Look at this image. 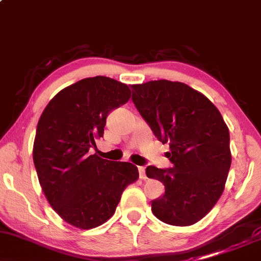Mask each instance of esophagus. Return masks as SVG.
<instances>
[{"instance_id": "34e87169", "label": "esophagus", "mask_w": 261, "mask_h": 261, "mask_svg": "<svg viewBox=\"0 0 261 261\" xmlns=\"http://www.w3.org/2000/svg\"><path fill=\"white\" fill-rule=\"evenodd\" d=\"M139 175L141 180L146 178V169H144V166H139Z\"/></svg>"}]
</instances>
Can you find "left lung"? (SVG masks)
<instances>
[{"mask_svg":"<svg viewBox=\"0 0 261 261\" xmlns=\"http://www.w3.org/2000/svg\"><path fill=\"white\" fill-rule=\"evenodd\" d=\"M133 102L154 136L169 143L172 168L147 166L165 193L152 200L159 220L190 226L203 219L224 192L231 166L230 133L220 112L184 83L154 80L133 85Z\"/></svg>","mask_w":261,"mask_h":261,"instance_id":"obj_1","label":"left lung"}]
</instances>
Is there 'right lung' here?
<instances>
[{
    "mask_svg": "<svg viewBox=\"0 0 261 261\" xmlns=\"http://www.w3.org/2000/svg\"><path fill=\"white\" fill-rule=\"evenodd\" d=\"M130 96L127 85L117 80L86 77L59 91L40 117L33 158L41 188L63 220L81 230L109 220L125 188L139 178L131 163L89 153L109 113Z\"/></svg>",
    "mask_w": 261,
    "mask_h": 261,
    "instance_id": "obj_1",
    "label": "right lung"
}]
</instances>
